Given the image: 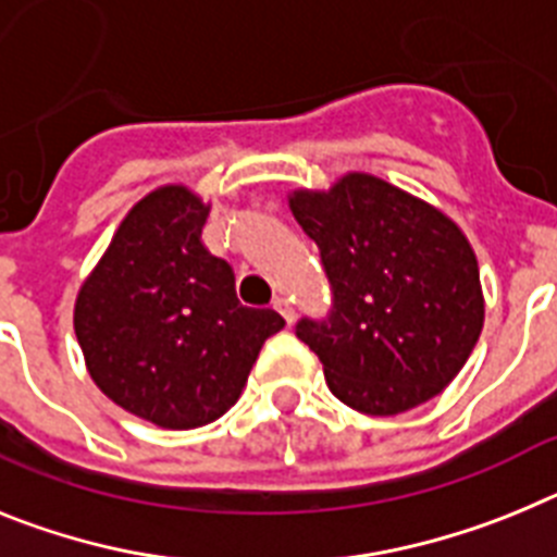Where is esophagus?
Returning <instances> with one entry per match:
<instances>
[{"label": "esophagus", "instance_id": "1", "mask_svg": "<svg viewBox=\"0 0 557 557\" xmlns=\"http://www.w3.org/2000/svg\"><path fill=\"white\" fill-rule=\"evenodd\" d=\"M274 308H277V311L283 313L285 322L292 325L294 317H297V311H294V306H292V299H288V297H277V299H274Z\"/></svg>", "mask_w": 557, "mask_h": 557}]
</instances>
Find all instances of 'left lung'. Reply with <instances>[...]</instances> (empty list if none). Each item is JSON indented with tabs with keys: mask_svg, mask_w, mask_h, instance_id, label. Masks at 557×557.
Returning a JSON list of instances; mask_svg holds the SVG:
<instances>
[{
	"mask_svg": "<svg viewBox=\"0 0 557 557\" xmlns=\"http://www.w3.org/2000/svg\"><path fill=\"white\" fill-rule=\"evenodd\" d=\"M292 212L331 283V311L297 322L331 393L379 418L443 393L485 319L480 265L459 226L367 173L294 193Z\"/></svg>",
	"mask_w": 557,
	"mask_h": 557,
	"instance_id": "left-lung-1",
	"label": "left lung"
}]
</instances>
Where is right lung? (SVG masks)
I'll return each instance as SVG.
<instances>
[{
	"label": "right lung",
	"mask_w": 557,
	"mask_h": 557,
	"mask_svg": "<svg viewBox=\"0 0 557 557\" xmlns=\"http://www.w3.org/2000/svg\"><path fill=\"white\" fill-rule=\"evenodd\" d=\"M210 207L159 187L120 224L75 302V336L95 384L162 429L212 423L238 400L272 308H246L230 263L205 249Z\"/></svg>",
	"instance_id": "right-lung-1"
}]
</instances>
